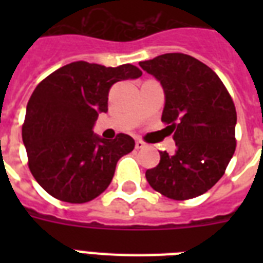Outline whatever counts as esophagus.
I'll list each match as a JSON object with an SVG mask.
<instances>
[{"label": "esophagus", "instance_id": "obj_1", "mask_svg": "<svg viewBox=\"0 0 263 263\" xmlns=\"http://www.w3.org/2000/svg\"><path fill=\"white\" fill-rule=\"evenodd\" d=\"M144 146H146V143H144L143 140L136 139V142H135V148H138V150H139V148H143Z\"/></svg>", "mask_w": 263, "mask_h": 263}]
</instances>
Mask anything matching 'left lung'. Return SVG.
Wrapping results in <instances>:
<instances>
[{
    "mask_svg": "<svg viewBox=\"0 0 263 263\" xmlns=\"http://www.w3.org/2000/svg\"><path fill=\"white\" fill-rule=\"evenodd\" d=\"M139 65L164 88L161 120L176 142L175 154L161 152L146 179L171 199L202 195L222 177L236 148L232 98L216 72L191 55L166 53Z\"/></svg>",
    "mask_w": 263,
    "mask_h": 263,
    "instance_id": "obj_1",
    "label": "left lung"
}]
</instances>
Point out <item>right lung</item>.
<instances>
[{"label":"right lung","mask_w":263,"mask_h":263,"mask_svg":"<svg viewBox=\"0 0 263 263\" xmlns=\"http://www.w3.org/2000/svg\"><path fill=\"white\" fill-rule=\"evenodd\" d=\"M139 76L131 64L111 68L76 61L36 86L22 135L31 173L47 194L84 203L109 187L117 161L134 150L135 140L125 134L103 139L92 128L99 113L107 111L111 86Z\"/></svg>","instance_id":"obj_1"}]
</instances>
